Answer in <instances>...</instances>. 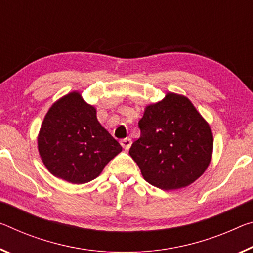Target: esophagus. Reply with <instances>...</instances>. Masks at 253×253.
<instances>
[{"label": "esophagus", "instance_id": "34e87169", "mask_svg": "<svg viewBox=\"0 0 253 253\" xmlns=\"http://www.w3.org/2000/svg\"><path fill=\"white\" fill-rule=\"evenodd\" d=\"M120 144H122V146L125 148V150H128V148L130 147L131 145V139L130 138H124L120 141Z\"/></svg>", "mask_w": 253, "mask_h": 253}]
</instances>
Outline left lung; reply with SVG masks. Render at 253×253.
<instances>
[{
  "label": "left lung",
  "mask_w": 253,
  "mask_h": 253,
  "mask_svg": "<svg viewBox=\"0 0 253 253\" xmlns=\"http://www.w3.org/2000/svg\"><path fill=\"white\" fill-rule=\"evenodd\" d=\"M141 136L129 154L143 178L163 190L187 187L210 166L213 134L191 101L169 93L145 108L138 122Z\"/></svg>",
  "instance_id": "8db88e82"
}]
</instances>
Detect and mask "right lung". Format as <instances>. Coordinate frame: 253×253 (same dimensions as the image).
Listing matches in <instances>:
<instances>
[{
  "instance_id": "1",
  "label": "right lung",
  "mask_w": 253,
  "mask_h": 253,
  "mask_svg": "<svg viewBox=\"0 0 253 253\" xmlns=\"http://www.w3.org/2000/svg\"><path fill=\"white\" fill-rule=\"evenodd\" d=\"M122 150L98 122L95 108L76 91L49 108L38 135V151L48 171L76 184L97 178Z\"/></svg>"
}]
</instances>
